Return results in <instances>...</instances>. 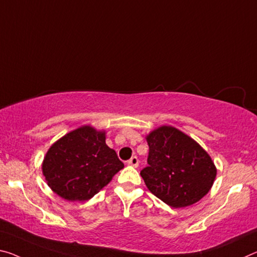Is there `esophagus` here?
<instances>
[{"instance_id": "34e87169", "label": "esophagus", "mask_w": 257, "mask_h": 257, "mask_svg": "<svg viewBox=\"0 0 257 257\" xmlns=\"http://www.w3.org/2000/svg\"><path fill=\"white\" fill-rule=\"evenodd\" d=\"M127 164L129 165V166H133V167H138V158L137 157H133V158H130L129 160L127 161Z\"/></svg>"}]
</instances>
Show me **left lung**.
Masks as SVG:
<instances>
[{
	"mask_svg": "<svg viewBox=\"0 0 257 257\" xmlns=\"http://www.w3.org/2000/svg\"><path fill=\"white\" fill-rule=\"evenodd\" d=\"M148 166L141 170L148 189L174 208L193 205L208 193L216 168L208 153L180 130L164 125L146 137Z\"/></svg>",
	"mask_w": 257,
	"mask_h": 257,
	"instance_id": "1",
	"label": "left lung"
}]
</instances>
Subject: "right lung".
<instances>
[{
  "label": "right lung",
  "mask_w": 257,
  "mask_h": 257,
  "mask_svg": "<svg viewBox=\"0 0 257 257\" xmlns=\"http://www.w3.org/2000/svg\"><path fill=\"white\" fill-rule=\"evenodd\" d=\"M115 151L105 143V133L83 125L49 149L42 170L51 190L70 201H84L107 185L123 168Z\"/></svg>",
  "instance_id": "1"
}]
</instances>
